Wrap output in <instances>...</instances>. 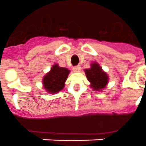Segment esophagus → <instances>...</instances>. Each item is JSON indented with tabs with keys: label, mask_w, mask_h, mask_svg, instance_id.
I'll return each mask as SVG.
<instances>
[{
	"label": "esophagus",
	"mask_w": 146,
	"mask_h": 146,
	"mask_svg": "<svg viewBox=\"0 0 146 146\" xmlns=\"http://www.w3.org/2000/svg\"><path fill=\"white\" fill-rule=\"evenodd\" d=\"M81 68L80 66H75L73 67V71H74V72H79L80 71Z\"/></svg>",
	"instance_id": "esophagus-1"
}]
</instances>
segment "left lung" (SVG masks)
Wrapping results in <instances>:
<instances>
[{"instance_id":"1","label":"left lung","mask_w":146,"mask_h":146,"mask_svg":"<svg viewBox=\"0 0 146 146\" xmlns=\"http://www.w3.org/2000/svg\"><path fill=\"white\" fill-rule=\"evenodd\" d=\"M84 72L88 80L91 83L90 86L94 91H99L105 88L108 83L109 77L98 63H91V68L85 69Z\"/></svg>"}]
</instances>
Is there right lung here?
<instances>
[{"label":"right lung","mask_w":146,"mask_h":146,"mask_svg":"<svg viewBox=\"0 0 146 146\" xmlns=\"http://www.w3.org/2000/svg\"><path fill=\"white\" fill-rule=\"evenodd\" d=\"M70 71L55 64L42 79L43 87L49 94H56L63 90Z\"/></svg>","instance_id":"1"}]
</instances>
